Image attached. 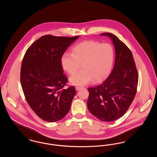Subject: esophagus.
Here are the masks:
<instances>
[{
    "instance_id": "34e87169",
    "label": "esophagus",
    "mask_w": 157,
    "mask_h": 157,
    "mask_svg": "<svg viewBox=\"0 0 157 157\" xmlns=\"http://www.w3.org/2000/svg\"><path fill=\"white\" fill-rule=\"evenodd\" d=\"M82 87H81V86H76L75 87V89L76 90H81V89H82Z\"/></svg>"
}]
</instances>
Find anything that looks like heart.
I'll list each match as a JSON object with an SVG mask.
<instances>
[{"label":"heart","instance_id":"obj_1","mask_svg":"<svg viewBox=\"0 0 157 157\" xmlns=\"http://www.w3.org/2000/svg\"><path fill=\"white\" fill-rule=\"evenodd\" d=\"M114 58V51L109 44H102L94 40H85L75 45L72 53H63L60 58L62 69L72 74L80 67L81 71L69 78L74 85L83 86L93 81L99 82L109 74Z\"/></svg>","mask_w":157,"mask_h":157}]
</instances>
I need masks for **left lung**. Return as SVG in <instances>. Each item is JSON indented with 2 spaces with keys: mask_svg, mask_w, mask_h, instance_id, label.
Returning a JSON list of instances; mask_svg holds the SVG:
<instances>
[{
  "mask_svg": "<svg viewBox=\"0 0 157 157\" xmlns=\"http://www.w3.org/2000/svg\"><path fill=\"white\" fill-rule=\"evenodd\" d=\"M110 37L115 46V60L109 77L99 85L88 88L87 106L99 120L112 122L127 112L136 95L138 75L132 53L113 34L101 33Z\"/></svg>",
  "mask_w": 157,
  "mask_h": 157,
  "instance_id": "8db88e82",
  "label": "left lung"
}]
</instances>
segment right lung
<instances>
[{"instance_id": "1", "label": "right lung", "mask_w": 157, "mask_h": 157, "mask_svg": "<svg viewBox=\"0 0 157 157\" xmlns=\"http://www.w3.org/2000/svg\"><path fill=\"white\" fill-rule=\"evenodd\" d=\"M75 37L43 36L25 53L21 83L26 101L42 120L53 122L64 118L76 94L74 86L64 89L67 79L60 65L62 55Z\"/></svg>"}]
</instances>
